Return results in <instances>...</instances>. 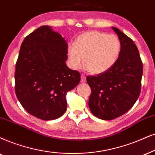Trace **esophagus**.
<instances>
[{
    "label": "esophagus",
    "instance_id": "esophagus-1",
    "mask_svg": "<svg viewBox=\"0 0 155 155\" xmlns=\"http://www.w3.org/2000/svg\"><path fill=\"white\" fill-rule=\"evenodd\" d=\"M81 82H86L87 81V79H86V76L84 74H81Z\"/></svg>",
    "mask_w": 155,
    "mask_h": 155
}]
</instances>
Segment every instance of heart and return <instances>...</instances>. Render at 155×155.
Here are the masks:
<instances>
[{"mask_svg": "<svg viewBox=\"0 0 155 155\" xmlns=\"http://www.w3.org/2000/svg\"><path fill=\"white\" fill-rule=\"evenodd\" d=\"M121 43L114 34L91 31L80 35L68 48V64L76 69L84 67L89 73L99 74L109 70L118 59Z\"/></svg>", "mask_w": 155, "mask_h": 155, "instance_id": "heart-1", "label": "heart"}]
</instances>
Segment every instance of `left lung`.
Wrapping results in <instances>:
<instances>
[{
	"label": "left lung",
	"mask_w": 155,
	"mask_h": 155,
	"mask_svg": "<svg viewBox=\"0 0 155 155\" xmlns=\"http://www.w3.org/2000/svg\"><path fill=\"white\" fill-rule=\"evenodd\" d=\"M121 43L119 58L114 65L97 76H88L91 89L89 107L97 118L111 120L127 112L140 94L143 65L137 47L119 29L111 27Z\"/></svg>",
	"instance_id": "left-lung-1"
}]
</instances>
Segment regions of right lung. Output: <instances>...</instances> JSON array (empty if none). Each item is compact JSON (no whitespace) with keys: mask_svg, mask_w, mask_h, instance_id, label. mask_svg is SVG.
Returning <instances> with one entry per match:
<instances>
[{"mask_svg":"<svg viewBox=\"0 0 155 155\" xmlns=\"http://www.w3.org/2000/svg\"><path fill=\"white\" fill-rule=\"evenodd\" d=\"M68 45L48 25L27 36L21 46L15 71V94L27 112L43 120L61 117L66 95L81 76L66 66Z\"/></svg>","mask_w":155,"mask_h":155,"instance_id":"right-lung-1","label":"right lung"}]
</instances>
